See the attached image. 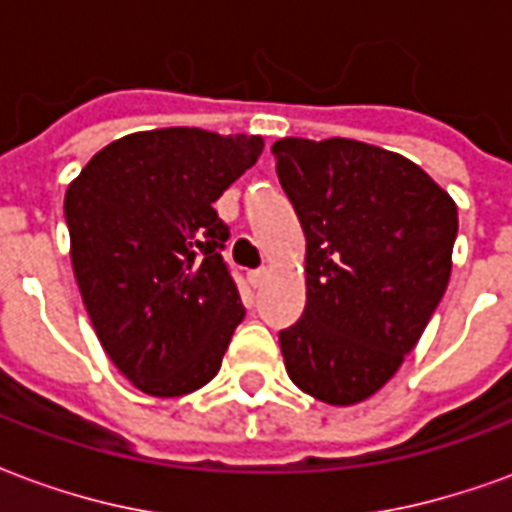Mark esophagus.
I'll return each instance as SVG.
<instances>
[{
    "instance_id": "1",
    "label": "esophagus",
    "mask_w": 512,
    "mask_h": 512,
    "mask_svg": "<svg viewBox=\"0 0 512 512\" xmlns=\"http://www.w3.org/2000/svg\"><path fill=\"white\" fill-rule=\"evenodd\" d=\"M249 285H252V288H263V282H266L268 279V271L266 268H255V271H249Z\"/></svg>"
}]
</instances>
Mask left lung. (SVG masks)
Segmentation results:
<instances>
[{"label":"left lung","instance_id":"obj_1","mask_svg":"<svg viewBox=\"0 0 512 512\" xmlns=\"http://www.w3.org/2000/svg\"><path fill=\"white\" fill-rule=\"evenodd\" d=\"M307 238V307L279 332L293 384L354 406L395 376L439 307L458 208L408 158L356 139L271 147Z\"/></svg>","mask_w":512,"mask_h":512}]
</instances>
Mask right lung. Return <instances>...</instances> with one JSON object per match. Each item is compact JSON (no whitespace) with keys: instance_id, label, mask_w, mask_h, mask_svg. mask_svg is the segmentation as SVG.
<instances>
[{"instance_id":"1","label":"right lung","mask_w":512,"mask_h":512,"mask_svg":"<svg viewBox=\"0 0 512 512\" xmlns=\"http://www.w3.org/2000/svg\"><path fill=\"white\" fill-rule=\"evenodd\" d=\"M260 153V136L142 131L95 153L65 191L87 315L109 359L145 395L208 384L244 321L222 257L230 227L213 202Z\"/></svg>"}]
</instances>
